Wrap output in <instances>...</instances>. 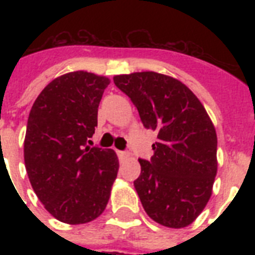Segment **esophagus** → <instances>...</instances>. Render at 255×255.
I'll use <instances>...</instances> for the list:
<instances>
[{"mask_svg": "<svg viewBox=\"0 0 255 255\" xmlns=\"http://www.w3.org/2000/svg\"><path fill=\"white\" fill-rule=\"evenodd\" d=\"M118 152V156H119L120 159H124V157H127L128 153L127 152H124V151H116Z\"/></svg>", "mask_w": 255, "mask_h": 255, "instance_id": "1", "label": "esophagus"}]
</instances>
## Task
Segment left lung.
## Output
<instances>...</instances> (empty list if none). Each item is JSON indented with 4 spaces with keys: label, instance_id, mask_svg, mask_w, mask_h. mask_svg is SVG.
Returning <instances> with one entry per match:
<instances>
[{
    "label": "left lung",
    "instance_id": "left-lung-1",
    "mask_svg": "<svg viewBox=\"0 0 255 255\" xmlns=\"http://www.w3.org/2000/svg\"><path fill=\"white\" fill-rule=\"evenodd\" d=\"M145 128L157 132L151 160L139 159L135 181L144 210L157 224L185 228L212 196L217 174V135L198 98L177 79L153 73L115 75Z\"/></svg>",
    "mask_w": 255,
    "mask_h": 255
}]
</instances>
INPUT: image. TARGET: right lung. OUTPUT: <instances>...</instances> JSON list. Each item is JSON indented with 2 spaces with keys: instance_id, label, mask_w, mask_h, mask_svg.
<instances>
[{
  "instance_id": "obj_1",
  "label": "right lung",
  "mask_w": 255,
  "mask_h": 255,
  "mask_svg": "<svg viewBox=\"0 0 255 255\" xmlns=\"http://www.w3.org/2000/svg\"><path fill=\"white\" fill-rule=\"evenodd\" d=\"M110 79L87 71L55 78L34 102L23 157L30 184L53 217L70 225L103 213L119 170L115 151L88 147Z\"/></svg>"
}]
</instances>
